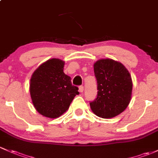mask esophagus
Returning a JSON list of instances; mask_svg holds the SVG:
<instances>
[{
  "label": "esophagus",
  "instance_id": "1",
  "mask_svg": "<svg viewBox=\"0 0 158 158\" xmlns=\"http://www.w3.org/2000/svg\"><path fill=\"white\" fill-rule=\"evenodd\" d=\"M79 92H83L84 91V86L83 85H80L79 87Z\"/></svg>",
  "mask_w": 158,
  "mask_h": 158
}]
</instances>
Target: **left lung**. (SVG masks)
I'll use <instances>...</instances> for the list:
<instances>
[{
  "label": "left lung",
  "instance_id": "8db88e82",
  "mask_svg": "<svg viewBox=\"0 0 158 158\" xmlns=\"http://www.w3.org/2000/svg\"><path fill=\"white\" fill-rule=\"evenodd\" d=\"M97 79V98L90 101V107L99 117L112 118L123 112L130 102L132 78L121 63L102 59L94 64Z\"/></svg>",
  "mask_w": 158,
  "mask_h": 158
}]
</instances>
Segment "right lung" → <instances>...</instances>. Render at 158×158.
Wrapping results in <instances>:
<instances>
[{
  "label": "right lung",
  "mask_w": 158,
  "mask_h": 158,
  "mask_svg": "<svg viewBox=\"0 0 158 158\" xmlns=\"http://www.w3.org/2000/svg\"><path fill=\"white\" fill-rule=\"evenodd\" d=\"M64 66V61L53 58L39 66L31 76V101L38 112L46 117H59L79 94V88L73 85Z\"/></svg>",
  "instance_id": "1"
}]
</instances>
